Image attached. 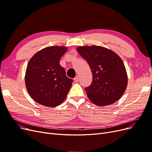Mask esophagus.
<instances>
[{
  "label": "esophagus",
  "instance_id": "obj_1",
  "mask_svg": "<svg viewBox=\"0 0 152 152\" xmlns=\"http://www.w3.org/2000/svg\"><path fill=\"white\" fill-rule=\"evenodd\" d=\"M74 81L75 82H78L79 81V76H76L75 78H74Z\"/></svg>",
  "mask_w": 152,
  "mask_h": 152
}]
</instances>
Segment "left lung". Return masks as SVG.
I'll use <instances>...</instances> for the list:
<instances>
[{
	"label": "left lung",
	"instance_id": "obj_1",
	"mask_svg": "<svg viewBox=\"0 0 152 152\" xmlns=\"http://www.w3.org/2000/svg\"><path fill=\"white\" fill-rule=\"evenodd\" d=\"M77 50L89 64L93 82L85 90L94 104L103 107L121 98L127 86L125 65L117 54L99 45L79 46Z\"/></svg>",
	"mask_w": 152,
	"mask_h": 152
}]
</instances>
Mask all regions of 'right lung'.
Instances as JSON below:
<instances>
[{
	"label": "right lung",
	"instance_id": "add662e5",
	"mask_svg": "<svg viewBox=\"0 0 152 152\" xmlns=\"http://www.w3.org/2000/svg\"><path fill=\"white\" fill-rule=\"evenodd\" d=\"M68 48L50 46L36 53L28 63L25 73L27 91L37 103L55 107L66 98L73 80L66 76L59 59Z\"/></svg>",
	"mask_w": 152,
	"mask_h": 152
}]
</instances>
